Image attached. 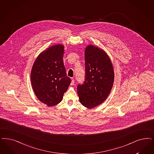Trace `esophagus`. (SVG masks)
Returning a JSON list of instances; mask_svg holds the SVG:
<instances>
[{"instance_id":"obj_1","label":"esophagus","mask_w":154,"mask_h":154,"mask_svg":"<svg viewBox=\"0 0 154 154\" xmlns=\"http://www.w3.org/2000/svg\"><path fill=\"white\" fill-rule=\"evenodd\" d=\"M74 80L73 79H72V82H71V83H70V85H74Z\"/></svg>"}]
</instances>
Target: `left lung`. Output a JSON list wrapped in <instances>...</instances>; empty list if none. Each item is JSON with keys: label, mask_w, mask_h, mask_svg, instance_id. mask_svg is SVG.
<instances>
[{"label": "left lung", "mask_w": 154, "mask_h": 154, "mask_svg": "<svg viewBox=\"0 0 154 154\" xmlns=\"http://www.w3.org/2000/svg\"><path fill=\"white\" fill-rule=\"evenodd\" d=\"M85 81L77 86L81 103L92 109L103 103L109 95L114 80L111 60L106 52L90 44L85 50Z\"/></svg>", "instance_id": "1"}]
</instances>
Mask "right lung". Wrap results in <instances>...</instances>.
Returning a JSON list of instances; mask_svg holds the SVG:
<instances>
[{"label": "right lung", "instance_id": "right-lung-1", "mask_svg": "<svg viewBox=\"0 0 154 154\" xmlns=\"http://www.w3.org/2000/svg\"><path fill=\"white\" fill-rule=\"evenodd\" d=\"M64 53L63 44L49 47L37 56L31 70L35 94L39 101L49 107L61 101L71 82L64 66Z\"/></svg>", "mask_w": 154, "mask_h": 154}]
</instances>
